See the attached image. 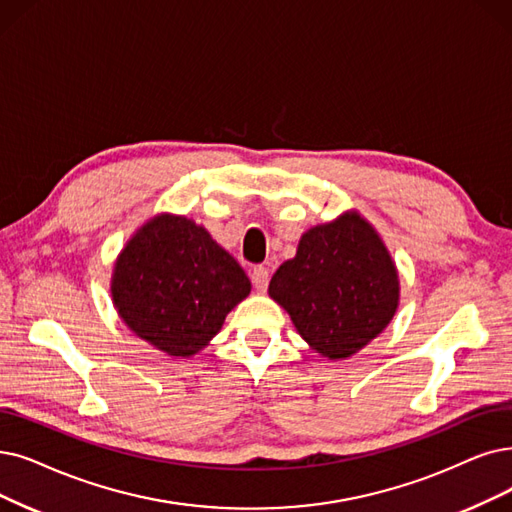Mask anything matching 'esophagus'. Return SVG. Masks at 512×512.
<instances>
[{
  "label": "esophagus",
  "instance_id": "obj_1",
  "mask_svg": "<svg viewBox=\"0 0 512 512\" xmlns=\"http://www.w3.org/2000/svg\"><path fill=\"white\" fill-rule=\"evenodd\" d=\"M252 283L258 292H264L269 288V269L267 267H254L252 269Z\"/></svg>",
  "mask_w": 512,
  "mask_h": 512
}]
</instances>
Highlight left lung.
<instances>
[{"label": "left lung", "mask_w": 512, "mask_h": 512, "mask_svg": "<svg viewBox=\"0 0 512 512\" xmlns=\"http://www.w3.org/2000/svg\"><path fill=\"white\" fill-rule=\"evenodd\" d=\"M269 296L317 353L344 359L391 323L399 277L382 239L351 212L302 235L296 256L273 275Z\"/></svg>", "instance_id": "1"}]
</instances>
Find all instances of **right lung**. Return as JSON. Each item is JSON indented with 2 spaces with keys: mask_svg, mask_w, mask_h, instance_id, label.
<instances>
[{
  "mask_svg": "<svg viewBox=\"0 0 512 512\" xmlns=\"http://www.w3.org/2000/svg\"><path fill=\"white\" fill-rule=\"evenodd\" d=\"M250 288L237 260L206 229L185 216L161 214L119 254L111 292L136 336L168 355L191 357Z\"/></svg>",
  "mask_w": 512,
  "mask_h": 512,
  "instance_id": "obj_1",
  "label": "right lung"
}]
</instances>
